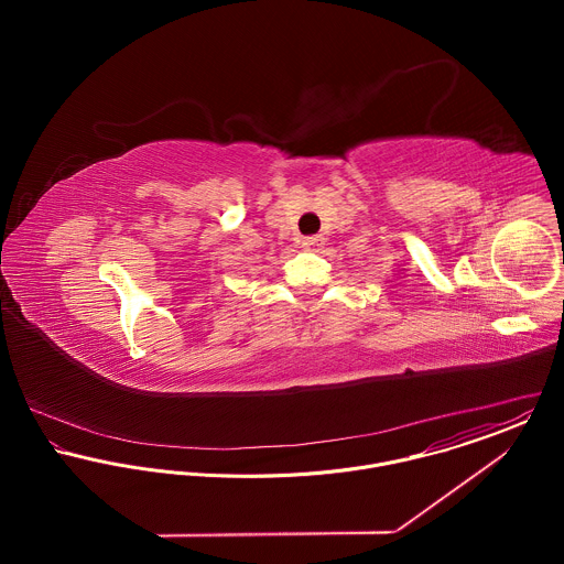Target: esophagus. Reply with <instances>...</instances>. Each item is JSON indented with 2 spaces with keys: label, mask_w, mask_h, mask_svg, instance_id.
Listing matches in <instances>:
<instances>
[{
  "label": "esophagus",
  "mask_w": 564,
  "mask_h": 564,
  "mask_svg": "<svg viewBox=\"0 0 564 564\" xmlns=\"http://www.w3.org/2000/svg\"><path fill=\"white\" fill-rule=\"evenodd\" d=\"M302 247L308 251H322L325 247V237L323 235H315V237H304L302 239Z\"/></svg>",
  "instance_id": "esophagus-1"
}]
</instances>
